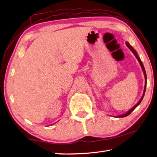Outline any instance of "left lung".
Returning a JSON list of instances; mask_svg holds the SVG:
<instances>
[{
	"label": "left lung",
	"mask_w": 157,
	"mask_h": 157,
	"mask_svg": "<svg viewBox=\"0 0 157 157\" xmlns=\"http://www.w3.org/2000/svg\"><path fill=\"white\" fill-rule=\"evenodd\" d=\"M126 46L128 47V48L131 50V51L133 52V54H134V55H135V57H136V59H138V61H139V63H140V66H141V68H142V71H143V74H144V76H145V87H144V91H143V95H142V97L140 98V100L139 101V102H138L136 105H135L134 107H133L132 108H131L129 110V111H127L126 113H123V114H122V115H119V116H115V117H117V118H123V117H126V116H127L128 115H129L130 113H131L133 111H134L135 109H136L138 106H139V105H140V103L141 102V101H142V100H143V97H144V95H145V89H146V84H147V75H146V73H145V68H144V66H143V63H142V62H141V60H140V57H139V55H138V53L136 52V50H135L134 49V48H133L131 45H130L128 42H126Z\"/></svg>",
	"instance_id": "obj_1"
}]
</instances>
